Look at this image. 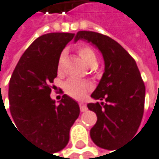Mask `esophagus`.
Returning a JSON list of instances; mask_svg holds the SVG:
<instances>
[{
  "label": "esophagus",
  "instance_id": "esophagus-1",
  "mask_svg": "<svg viewBox=\"0 0 159 159\" xmlns=\"http://www.w3.org/2000/svg\"><path fill=\"white\" fill-rule=\"evenodd\" d=\"M80 111L81 112H84L87 110V107H86V105L83 102H80Z\"/></svg>",
  "mask_w": 159,
  "mask_h": 159
}]
</instances>
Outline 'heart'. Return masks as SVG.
I'll use <instances>...</instances> for the list:
<instances>
[{
  "instance_id": "heart-1",
  "label": "heart",
  "mask_w": 159,
  "mask_h": 159,
  "mask_svg": "<svg viewBox=\"0 0 159 159\" xmlns=\"http://www.w3.org/2000/svg\"><path fill=\"white\" fill-rule=\"evenodd\" d=\"M79 56L82 59V61L88 66H94L96 64V54L90 48L88 47H80L78 50ZM64 56L61 54L58 62H57V69L60 70L61 65H62V61H63ZM90 89V84L84 80H78V79H74L71 78L69 79L65 83H64V90L68 94V95L74 97V98H81L84 94L86 93Z\"/></svg>"
}]
</instances>
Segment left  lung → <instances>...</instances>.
I'll list each match as a JSON object with an SVG mask.
<instances>
[{
    "mask_svg": "<svg viewBox=\"0 0 159 159\" xmlns=\"http://www.w3.org/2000/svg\"><path fill=\"white\" fill-rule=\"evenodd\" d=\"M78 40L95 46L105 61L102 77L91 94L101 102L87 105L97 115V123L90 129L91 139L100 148L115 150L136 134L144 112L145 85L135 60L118 42L88 30L79 31L75 42Z\"/></svg>",
    "mask_w": 159,
    "mask_h": 159,
    "instance_id": "8db88e82",
    "label": "left lung"
}]
</instances>
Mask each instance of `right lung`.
Segmentation results:
<instances>
[{
	"mask_svg": "<svg viewBox=\"0 0 159 159\" xmlns=\"http://www.w3.org/2000/svg\"><path fill=\"white\" fill-rule=\"evenodd\" d=\"M74 35L51 32L39 36L25 51L9 80L13 124L36 146L51 152L66 147L70 129L80 115L79 103L66 94L58 105L50 96L60 54Z\"/></svg>",
	"mask_w": 159,
	"mask_h": 159,
	"instance_id": "add662e5",
	"label": "right lung"
}]
</instances>
